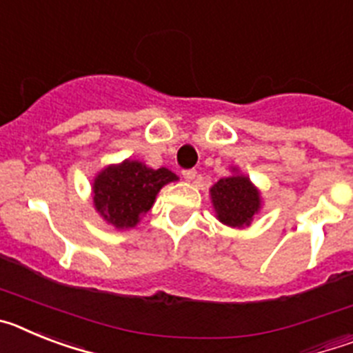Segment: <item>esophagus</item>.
<instances>
[{
  "mask_svg": "<svg viewBox=\"0 0 353 353\" xmlns=\"http://www.w3.org/2000/svg\"><path fill=\"white\" fill-rule=\"evenodd\" d=\"M196 173H198V171H196V170H183L182 171L183 179H185L187 182H192V180L196 179Z\"/></svg>",
  "mask_w": 353,
  "mask_h": 353,
  "instance_id": "obj_1",
  "label": "esophagus"
}]
</instances>
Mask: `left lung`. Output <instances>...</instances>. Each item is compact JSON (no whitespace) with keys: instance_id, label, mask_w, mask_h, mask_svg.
Wrapping results in <instances>:
<instances>
[{"instance_id":"1","label":"left lung","mask_w":353,"mask_h":353,"mask_svg":"<svg viewBox=\"0 0 353 353\" xmlns=\"http://www.w3.org/2000/svg\"><path fill=\"white\" fill-rule=\"evenodd\" d=\"M210 196L217 217L228 226L249 224L260 208V196L248 176L221 179L210 189Z\"/></svg>"}]
</instances>
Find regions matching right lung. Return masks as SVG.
<instances>
[{
	"instance_id": "obj_1",
	"label": "right lung",
	"mask_w": 353,
	"mask_h": 353,
	"mask_svg": "<svg viewBox=\"0 0 353 353\" xmlns=\"http://www.w3.org/2000/svg\"><path fill=\"white\" fill-rule=\"evenodd\" d=\"M176 180L166 168L152 170L138 161L109 166L93 183V203L104 219L117 228H132L152 208L162 185Z\"/></svg>"
}]
</instances>
